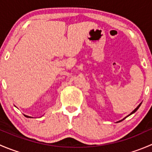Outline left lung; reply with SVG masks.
Instances as JSON below:
<instances>
[{"mask_svg":"<svg viewBox=\"0 0 152 152\" xmlns=\"http://www.w3.org/2000/svg\"><path fill=\"white\" fill-rule=\"evenodd\" d=\"M140 105H141V103H140V104H139L138 106H137V107H136V108H135V109H134V110H133V111H132V113H130V114H129V115H127V116H126V117H128V116H129V115H132V114H133V113H135V112H136V111H137V110H138V108H139V107H140ZM124 118V119H122V120L119 121H118V122H121V121H124V119H125V118Z\"/></svg>","mask_w":152,"mask_h":152,"instance_id":"obj_1","label":"left lung"}]
</instances>
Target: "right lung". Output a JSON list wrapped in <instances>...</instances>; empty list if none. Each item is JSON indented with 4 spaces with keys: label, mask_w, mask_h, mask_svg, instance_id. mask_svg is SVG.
Returning a JSON list of instances; mask_svg holds the SVG:
<instances>
[{
    "label": "right lung",
    "mask_w": 152,
    "mask_h": 152,
    "mask_svg": "<svg viewBox=\"0 0 152 152\" xmlns=\"http://www.w3.org/2000/svg\"><path fill=\"white\" fill-rule=\"evenodd\" d=\"M25 115V116H26V118H31V117H30V116H28V115Z\"/></svg>",
    "instance_id": "add662e5"
}]
</instances>
